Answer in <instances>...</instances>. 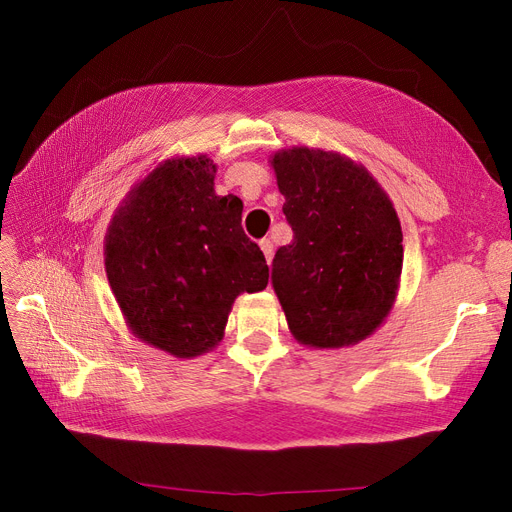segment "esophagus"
Wrapping results in <instances>:
<instances>
[{"label": "esophagus", "instance_id": "esophagus-1", "mask_svg": "<svg viewBox=\"0 0 512 512\" xmlns=\"http://www.w3.org/2000/svg\"><path fill=\"white\" fill-rule=\"evenodd\" d=\"M260 250H262V254H265L267 262L271 265V260H273V243L269 239H262L260 241Z\"/></svg>", "mask_w": 512, "mask_h": 512}]
</instances>
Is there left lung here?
I'll list each match as a JSON object with an SVG mask.
<instances>
[{"mask_svg": "<svg viewBox=\"0 0 512 512\" xmlns=\"http://www.w3.org/2000/svg\"><path fill=\"white\" fill-rule=\"evenodd\" d=\"M269 162L294 232L271 269L292 337L318 350L361 342L391 314L404 265L389 194L337 151L290 147Z\"/></svg>", "mask_w": 512, "mask_h": 512, "instance_id": "1", "label": "left lung"}]
</instances>
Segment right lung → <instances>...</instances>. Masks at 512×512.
<instances>
[{
    "mask_svg": "<svg viewBox=\"0 0 512 512\" xmlns=\"http://www.w3.org/2000/svg\"><path fill=\"white\" fill-rule=\"evenodd\" d=\"M203 156L160 162L117 207L104 267L128 329L177 359L220 346L232 303L267 288L269 267L241 228L243 203L218 196Z\"/></svg>",
    "mask_w": 512,
    "mask_h": 512,
    "instance_id": "1",
    "label": "right lung"
}]
</instances>
